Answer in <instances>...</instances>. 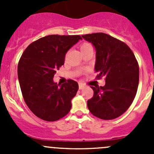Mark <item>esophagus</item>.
Instances as JSON below:
<instances>
[{"label": "esophagus", "instance_id": "esophagus-1", "mask_svg": "<svg viewBox=\"0 0 154 154\" xmlns=\"http://www.w3.org/2000/svg\"><path fill=\"white\" fill-rule=\"evenodd\" d=\"M83 88H84V85L83 83H79V88L80 89H83Z\"/></svg>", "mask_w": 154, "mask_h": 154}]
</instances>
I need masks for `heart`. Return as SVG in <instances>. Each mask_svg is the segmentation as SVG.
Segmentation results:
<instances>
[{
    "label": "heart",
    "mask_w": 154,
    "mask_h": 154,
    "mask_svg": "<svg viewBox=\"0 0 154 154\" xmlns=\"http://www.w3.org/2000/svg\"><path fill=\"white\" fill-rule=\"evenodd\" d=\"M80 49L81 53H83V51H86L87 50H90V49H92V47H91V44H89L88 42H82L81 44L80 45Z\"/></svg>",
    "instance_id": "obj_1"
}]
</instances>
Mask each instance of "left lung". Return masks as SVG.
Listing matches in <instances>:
<instances>
[{
    "label": "left lung",
    "mask_w": 154,
    "mask_h": 154,
    "mask_svg": "<svg viewBox=\"0 0 154 154\" xmlns=\"http://www.w3.org/2000/svg\"><path fill=\"white\" fill-rule=\"evenodd\" d=\"M84 39L96 49V79L105 78V86H91L94 94L87 105L93 116L103 120L116 119L133 103L139 80V68L129 46L103 32L86 34Z\"/></svg>",
    "instance_id": "8db88e82"
}]
</instances>
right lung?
Instances as JSON below:
<instances>
[{"label": "right lung", "instance_id": "right-lung-1", "mask_svg": "<svg viewBox=\"0 0 154 154\" xmlns=\"http://www.w3.org/2000/svg\"><path fill=\"white\" fill-rule=\"evenodd\" d=\"M80 39L78 35H47L29 45L20 58L18 76L23 98L42 120L55 122L71 109L78 83L69 79L60 86L53 78L64 65L67 51Z\"/></svg>", "mask_w": 154, "mask_h": 154}]
</instances>
